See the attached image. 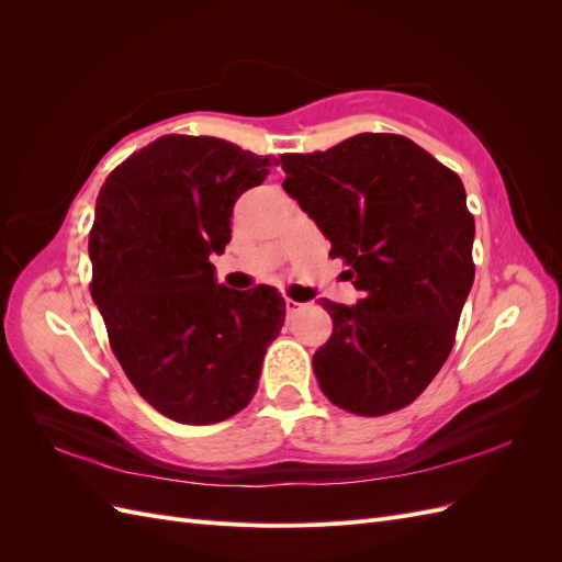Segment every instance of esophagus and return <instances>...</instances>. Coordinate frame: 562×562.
<instances>
[{"label": "esophagus", "instance_id": "34e87169", "mask_svg": "<svg viewBox=\"0 0 562 562\" xmlns=\"http://www.w3.org/2000/svg\"><path fill=\"white\" fill-rule=\"evenodd\" d=\"M302 310V302H295V300H291V297H285V312L288 314H295V312H300Z\"/></svg>", "mask_w": 562, "mask_h": 562}]
</instances>
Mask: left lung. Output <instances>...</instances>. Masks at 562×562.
Returning <instances> with one entry per match:
<instances>
[{"instance_id": "left-lung-1", "label": "left lung", "mask_w": 562, "mask_h": 562, "mask_svg": "<svg viewBox=\"0 0 562 562\" xmlns=\"http://www.w3.org/2000/svg\"><path fill=\"white\" fill-rule=\"evenodd\" d=\"M283 190L345 258L361 300L321 297L333 335L314 353L321 391L353 415L413 403L454 345L473 285V215L457 173L394 133L283 155Z\"/></svg>"}]
</instances>
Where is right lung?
Segmentation results:
<instances>
[{"label":"right lung","instance_id":"obj_1","mask_svg":"<svg viewBox=\"0 0 562 562\" xmlns=\"http://www.w3.org/2000/svg\"><path fill=\"white\" fill-rule=\"evenodd\" d=\"M274 164L209 135H164L116 166L98 194L91 297L131 384L180 424L244 411L281 333L277 288L232 291L211 265L232 239L236 199Z\"/></svg>","mask_w":562,"mask_h":562}]
</instances>
